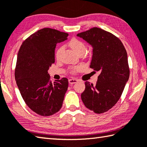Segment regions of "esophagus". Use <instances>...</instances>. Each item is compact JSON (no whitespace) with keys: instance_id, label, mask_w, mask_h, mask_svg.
Here are the masks:
<instances>
[{"instance_id":"obj_1","label":"esophagus","mask_w":147,"mask_h":147,"mask_svg":"<svg viewBox=\"0 0 147 147\" xmlns=\"http://www.w3.org/2000/svg\"><path fill=\"white\" fill-rule=\"evenodd\" d=\"M78 82V80L76 79H69V83L71 84V85H73V84H74Z\"/></svg>"}]
</instances>
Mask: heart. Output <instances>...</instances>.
Masks as SVG:
<instances>
[{
	"mask_svg": "<svg viewBox=\"0 0 147 147\" xmlns=\"http://www.w3.org/2000/svg\"><path fill=\"white\" fill-rule=\"evenodd\" d=\"M68 45L69 47L73 50V51L77 54L78 55H82L83 54V53L85 52L86 49V46L82 40L77 38H73L71 39L68 43ZM64 51V47L61 46L60 47H59L56 51L55 53V57L56 59L59 60L60 59L61 56L62 52ZM83 65H78V66L73 67L71 68V72L73 73H75L76 72H78L81 69H83Z\"/></svg>",
	"mask_w": 147,
	"mask_h": 147,
	"instance_id": "obj_1",
	"label": "heart"
}]
</instances>
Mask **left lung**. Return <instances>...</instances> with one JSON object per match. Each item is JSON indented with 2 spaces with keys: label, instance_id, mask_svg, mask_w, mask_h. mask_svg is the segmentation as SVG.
<instances>
[{
  "label": "left lung",
  "instance_id": "8db88e82",
  "mask_svg": "<svg viewBox=\"0 0 147 147\" xmlns=\"http://www.w3.org/2000/svg\"><path fill=\"white\" fill-rule=\"evenodd\" d=\"M77 36L92 46L90 67L100 72L95 85L85 82L81 97L86 108L96 114L104 113L119 100L129 79L126 51L117 36L99 28L94 27Z\"/></svg>",
  "mask_w": 147,
  "mask_h": 147
}]
</instances>
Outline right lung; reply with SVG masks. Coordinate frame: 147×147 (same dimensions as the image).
<instances>
[{"label":"right lung","instance_id":"obj_1","mask_svg":"<svg viewBox=\"0 0 147 147\" xmlns=\"http://www.w3.org/2000/svg\"><path fill=\"white\" fill-rule=\"evenodd\" d=\"M68 33L45 28L31 35L19 50L15 80L26 104L37 114L49 116L62 107L68 80L52 83L48 70L55 62L56 44Z\"/></svg>","mask_w":147,"mask_h":147}]
</instances>
